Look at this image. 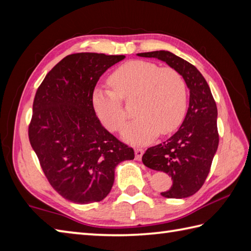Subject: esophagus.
Returning a JSON list of instances; mask_svg holds the SVG:
<instances>
[{"label": "esophagus", "instance_id": "esophagus-1", "mask_svg": "<svg viewBox=\"0 0 251 251\" xmlns=\"http://www.w3.org/2000/svg\"><path fill=\"white\" fill-rule=\"evenodd\" d=\"M143 155V150L141 148H135V157L137 161H140Z\"/></svg>", "mask_w": 251, "mask_h": 251}]
</instances>
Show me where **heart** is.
<instances>
[{
  "mask_svg": "<svg viewBox=\"0 0 251 251\" xmlns=\"http://www.w3.org/2000/svg\"><path fill=\"white\" fill-rule=\"evenodd\" d=\"M111 89L97 87L92 96L96 114L108 130L120 131L127 113L122 101L131 102L136 119L123 130L126 141L145 145L177 129L188 104L185 79L172 67L159 68L146 60H130L117 67L108 79Z\"/></svg>",
  "mask_w": 251,
  "mask_h": 251,
  "instance_id": "b5f03b06",
  "label": "heart"
}]
</instances>
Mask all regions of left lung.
I'll return each mask as SVG.
<instances>
[{
  "label": "left lung",
  "mask_w": 251,
  "mask_h": 251,
  "mask_svg": "<svg viewBox=\"0 0 251 251\" xmlns=\"http://www.w3.org/2000/svg\"><path fill=\"white\" fill-rule=\"evenodd\" d=\"M157 58L178 70L190 89V104L179 130L168 140L149 148L142 162L147 167L172 177L173 185L162 192L167 199H184L205 183L219 145L217 104L205 77L190 62L167 50L140 52Z\"/></svg>",
  "instance_id": "obj_1"
}]
</instances>
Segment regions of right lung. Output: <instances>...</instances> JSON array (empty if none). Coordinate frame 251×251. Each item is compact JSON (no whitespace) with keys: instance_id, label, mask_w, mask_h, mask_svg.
Wrapping results in <instances>:
<instances>
[{"instance_id":"right-lung-1","label":"right lung","mask_w":251,"mask_h":251,"mask_svg":"<svg viewBox=\"0 0 251 251\" xmlns=\"http://www.w3.org/2000/svg\"><path fill=\"white\" fill-rule=\"evenodd\" d=\"M124 55L77 52L63 58L36 90L28 135L50 184L76 204L110 193L114 169L134 159L132 148L106 130L92 96L100 76Z\"/></svg>"}]
</instances>
